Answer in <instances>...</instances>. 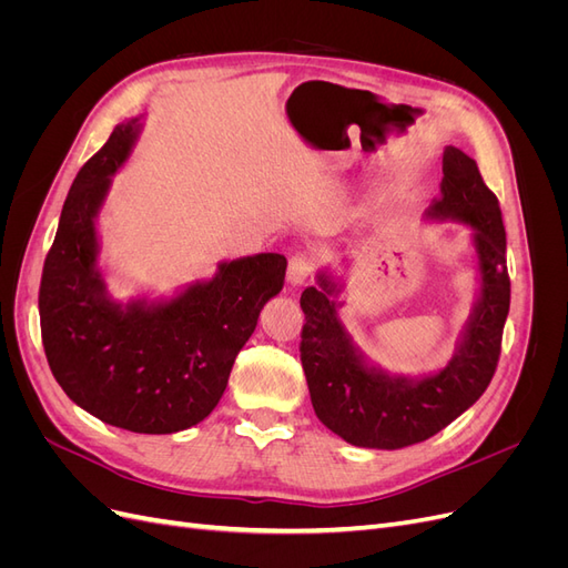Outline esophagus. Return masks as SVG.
Wrapping results in <instances>:
<instances>
[{"instance_id": "34e87169", "label": "esophagus", "mask_w": 568, "mask_h": 568, "mask_svg": "<svg viewBox=\"0 0 568 568\" xmlns=\"http://www.w3.org/2000/svg\"><path fill=\"white\" fill-rule=\"evenodd\" d=\"M315 270V257L311 253H296L291 255L288 270H286V280L291 286H303Z\"/></svg>"}]
</instances>
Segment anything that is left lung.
Segmentation results:
<instances>
[{
  "instance_id": "left-lung-1",
  "label": "left lung",
  "mask_w": 568,
  "mask_h": 568,
  "mask_svg": "<svg viewBox=\"0 0 568 568\" xmlns=\"http://www.w3.org/2000/svg\"><path fill=\"white\" fill-rule=\"evenodd\" d=\"M424 215L471 227L478 257V298L443 369L403 376L369 363L338 317L343 277L329 267L301 294V363L315 415L357 448L398 450L436 436L484 395L500 359L509 313L507 236L497 196L464 151L445 146L440 194Z\"/></svg>"
}]
</instances>
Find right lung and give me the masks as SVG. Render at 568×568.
I'll use <instances>...</instances> for the list:
<instances>
[{"mask_svg":"<svg viewBox=\"0 0 568 568\" xmlns=\"http://www.w3.org/2000/svg\"><path fill=\"white\" fill-rule=\"evenodd\" d=\"M140 120L120 123L73 180L42 270L40 324L51 374L78 407L134 434H175L220 403L234 357L284 286L286 257L222 261L211 280L170 298L113 301L99 267L97 217Z\"/></svg>","mask_w":568,"mask_h":568,"instance_id":"1","label":"right lung"}]
</instances>
